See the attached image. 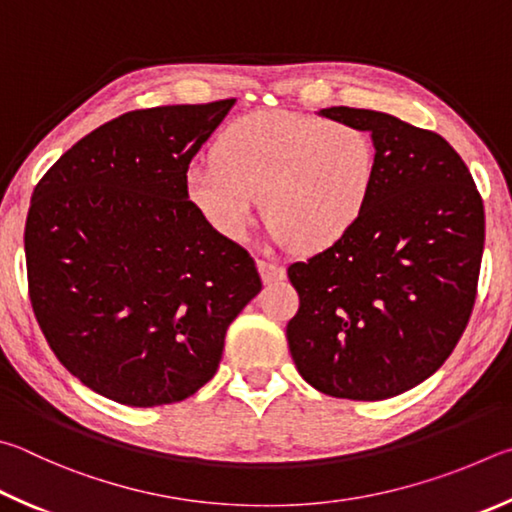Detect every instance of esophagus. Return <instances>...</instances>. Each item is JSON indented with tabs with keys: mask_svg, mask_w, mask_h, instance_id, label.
I'll list each match as a JSON object with an SVG mask.
<instances>
[{
	"mask_svg": "<svg viewBox=\"0 0 512 512\" xmlns=\"http://www.w3.org/2000/svg\"><path fill=\"white\" fill-rule=\"evenodd\" d=\"M256 267H258V272H261L263 283H276V281H283L285 276H288L285 267L270 263V261H258Z\"/></svg>",
	"mask_w": 512,
	"mask_h": 512,
	"instance_id": "esophagus-1",
	"label": "esophagus"
}]
</instances>
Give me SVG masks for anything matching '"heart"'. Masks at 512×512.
<instances>
[{
	"instance_id": "obj_1",
	"label": "heart",
	"mask_w": 512,
	"mask_h": 512,
	"mask_svg": "<svg viewBox=\"0 0 512 512\" xmlns=\"http://www.w3.org/2000/svg\"><path fill=\"white\" fill-rule=\"evenodd\" d=\"M378 182V148L360 125L288 112L231 121L213 143V164H193L184 193L227 240H242L261 197L276 240L299 254L335 247L360 224Z\"/></svg>"
}]
</instances>
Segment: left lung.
<instances>
[{"label":"left lung","instance_id":"obj_1","mask_svg":"<svg viewBox=\"0 0 512 512\" xmlns=\"http://www.w3.org/2000/svg\"><path fill=\"white\" fill-rule=\"evenodd\" d=\"M317 114L371 134L378 182L342 242L288 267L301 303L285 335L310 387L387 400L441 369L468 326L486 238L483 202L441 134L346 105Z\"/></svg>","mask_w":512,"mask_h":512}]
</instances>
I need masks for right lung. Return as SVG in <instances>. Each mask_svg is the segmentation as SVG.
Segmentation results:
<instances>
[{
  "label": "right lung",
  "instance_id": "1",
  "mask_svg": "<svg viewBox=\"0 0 512 512\" xmlns=\"http://www.w3.org/2000/svg\"><path fill=\"white\" fill-rule=\"evenodd\" d=\"M233 105L123 114L35 186L24 229L31 306L60 364L98 396L128 407L193 396L263 288L254 258L184 193L188 164Z\"/></svg>",
  "mask_w": 512,
  "mask_h": 512
}]
</instances>
